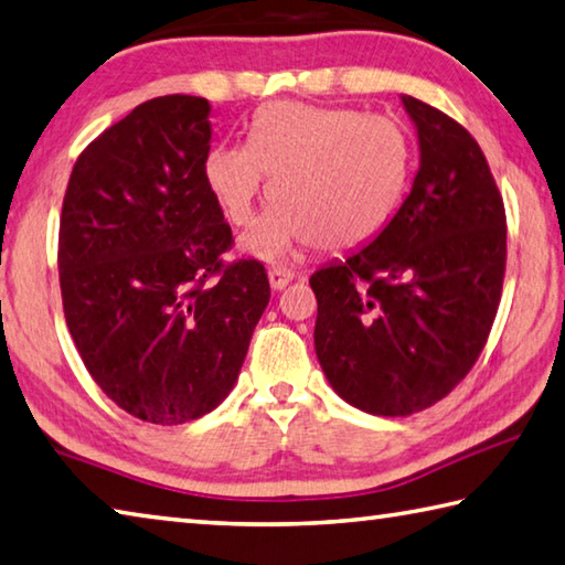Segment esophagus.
Segmentation results:
<instances>
[{"mask_svg":"<svg viewBox=\"0 0 565 565\" xmlns=\"http://www.w3.org/2000/svg\"><path fill=\"white\" fill-rule=\"evenodd\" d=\"M291 281H294V271L286 269V266L276 264V266H271V269H269V284H271L274 291L286 289V286H289Z\"/></svg>","mask_w":565,"mask_h":565,"instance_id":"1","label":"esophagus"}]
</instances>
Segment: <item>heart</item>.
<instances>
[{
  "label": "heart",
  "instance_id": "b5f03b06",
  "mask_svg": "<svg viewBox=\"0 0 565 565\" xmlns=\"http://www.w3.org/2000/svg\"><path fill=\"white\" fill-rule=\"evenodd\" d=\"M415 142L397 118L276 100L256 113L249 146L207 152L204 178L234 227H249L274 180V212L242 239L266 262L316 244L348 249L377 237L403 204Z\"/></svg>",
  "mask_w": 565,
  "mask_h": 565
}]
</instances>
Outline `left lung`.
<instances>
[{"label": "left lung", "mask_w": 565, "mask_h": 565, "mask_svg": "<svg viewBox=\"0 0 565 565\" xmlns=\"http://www.w3.org/2000/svg\"><path fill=\"white\" fill-rule=\"evenodd\" d=\"M419 142L413 190L377 237L311 276L316 355L348 405L419 413L484 348L507 269V214L477 140L403 96Z\"/></svg>", "instance_id": "left-lung-1"}]
</instances>
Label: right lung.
I'll return each mask as SVG.
<instances>
[{"instance_id": "obj_1", "label": "right lung", "mask_w": 565, "mask_h": 565, "mask_svg": "<svg viewBox=\"0 0 565 565\" xmlns=\"http://www.w3.org/2000/svg\"><path fill=\"white\" fill-rule=\"evenodd\" d=\"M207 98L160 96L81 152L58 227L71 338L132 417L182 425L230 395L269 303L256 259L224 264L232 230L204 178Z\"/></svg>"}]
</instances>
